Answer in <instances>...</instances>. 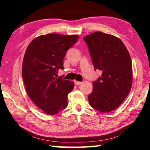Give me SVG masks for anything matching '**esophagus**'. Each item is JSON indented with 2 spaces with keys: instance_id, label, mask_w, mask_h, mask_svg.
<instances>
[{
  "instance_id": "34e87169",
  "label": "esophagus",
  "mask_w": 150,
  "mask_h": 150,
  "mask_svg": "<svg viewBox=\"0 0 150 150\" xmlns=\"http://www.w3.org/2000/svg\"><path fill=\"white\" fill-rule=\"evenodd\" d=\"M74 83L76 85H81L82 82H80V81H74Z\"/></svg>"
}]
</instances>
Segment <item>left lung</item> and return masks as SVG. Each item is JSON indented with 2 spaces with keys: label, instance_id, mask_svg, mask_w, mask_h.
Listing matches in <instances>:
<instances>
[{
  "label": "left lung",
  "instance_id": "left-lung-1",
  "mask_svg": "<svg viewBox=\"0 0 150 150\" xmlns=\"http://www.w3.org/2000/svg\"><path fill=\"white\" fill-rule=\"evenodd\" d=\"M95 69L102 74L92 83L89 105L101 112L118 108L129 94L132 85V63L129 52L117 37L96 32L83 38Z\"/></svg>",
  "mask_w": 150,
  "mask_h": 150
}]
</instances>
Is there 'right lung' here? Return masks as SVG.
<instances>
[{"label":"right lung","mask_w":150,"mask_h":150,"mask_svg":"<svg viewBox=\"0 0 150 150\" xmlns=\"http://www.w3.org/2000/svg\"><path fill=\"white\" fill-rule=\"evenodd\" d=\"M79 39L78 35L49 34L34 38L25 51L22 76L27 93L45 113L54 115L67 106V95L74 83L58 77L63 69L67 50Z\"/></svg>","instance_id":"add662e5"}]
</instances>
